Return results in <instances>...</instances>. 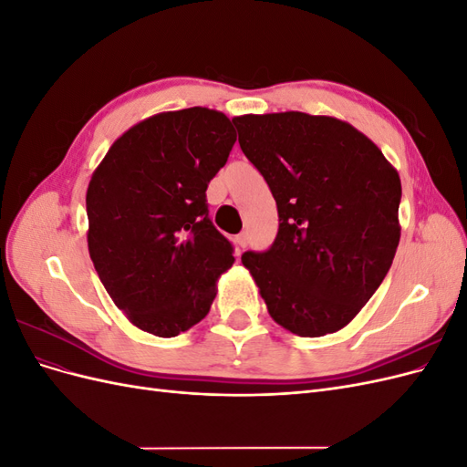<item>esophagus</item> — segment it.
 Instances as JSON below:
<instances>
[{
    "label": "esophagus",
    "mask_w": 467,
    "mask_h": 467,
    "mask_svg": "<svg viewBox=\"0 0 467 467\" xmlns=\"http://www.w3.org/2000/svg\"><path fill=\"white\" fill-rule=\"evenodd\" d=\"M247 244H249V237H247V234H245V232H244V234H239V235H235V245H237L239 249L247 247Z\"/></svg>",
    "instance_id": "34e87169"
}]
</instances>
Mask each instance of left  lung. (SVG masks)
I'll return each mask as SVG.
<instances>
[{
	"instance_id": "left-lung-1",
	"label": "left lung",
	"mask_w": 467,
	"mask_h": 467,
	"mask_svg": "<svg viewBox=\"0 0 467 467\" xmlns=\"http://www.w3.org/2000/svg\"><path fill=\"white\" fill-rule=\"evenodd\" d=\"M232 120L278 208L271 249L242 255L268 314L300 337L343 329L398 251V169L368 136L335 117L286 110Z\"/></svg>"
}]
</instances>
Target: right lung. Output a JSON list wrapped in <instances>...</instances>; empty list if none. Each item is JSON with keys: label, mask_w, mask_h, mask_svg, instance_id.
Segmentation results:
<instances>
[{"label": "right lung", "mask_w": 467, "mask_h": 467, "mask_svg": "<svg viewBox=\"0 0 467 467\" xmlns=\"http://www.w3.org/2000/svg\"><path fill=\"white\" fill-rule=\"evenodd\" d=\"M234 144L223 112L167 110L117 138L93 171L89 257L138 329L177 337L210 312L218 278L235 259L208 218L206 189Z\"/></svg>", "instance_id": "obj_1"}]
</instances>
